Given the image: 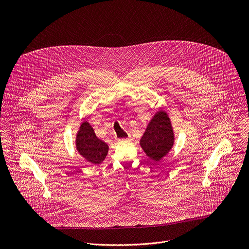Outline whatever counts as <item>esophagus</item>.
<instances>
[{
    "label": "esophagus",
    "instance_id": "1",
    "mask_svg": "<svg viewBox=\"0 0 249 249\" xmlns=\"http://www.w3.org/2000/svg\"><path fill=\"white\" fill-rule=\"evenodd\" d=\"M118 142H119V143H128V142H130V139H129V138H126V139H119Z\"/></svg>",
    "mask_w": 249,
    "mask_h": 249
}]
</instances>
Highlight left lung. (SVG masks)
Wrapping results in <instances>:
<instances>
[{"label":"left lung","instance_id":"obj_1","mask_svg":"<svg viewBox=\"0 0 249 249\" xmlns=\"http://www.w3.org/2000/svg\"><path fill=\"white\" fill-rule=\"evenodd\" d=\"M175 136L171 120L164 109H160L150 120L140 139V146L147 157L160 161L173 148Z\"/></svg>","mask_w":249,"mask_h":249}]
</instances>
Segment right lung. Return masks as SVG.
<instances>
[{
    "instance_id": "add662e5",
    "label": "right lung",
    "mask_w": 249,
    "mask_h": 249,
    "mask_svg": "<svg viewBox=\"0 0 249 249\" xmlns=\"http://www.w3.org/2000/svg\"><path fill=\"white\" fill-rule=\"evenodd\" d=\"M75 142L78 153L91 164H100L109 151L108 145L96 137L93 128L86 120L79 126Z\"/></svg>"
}]
</instances>
